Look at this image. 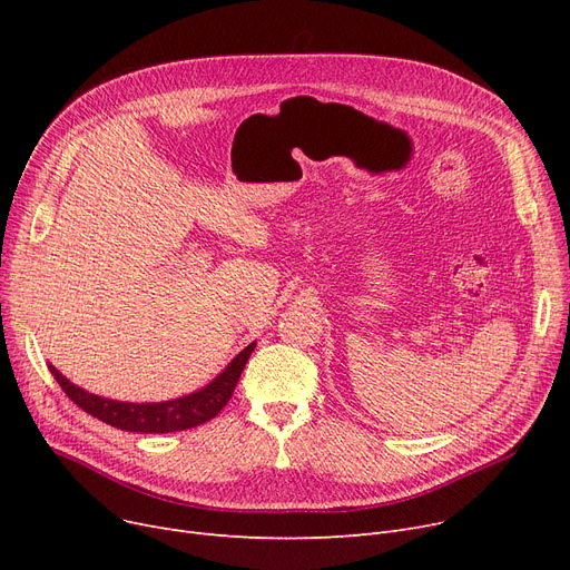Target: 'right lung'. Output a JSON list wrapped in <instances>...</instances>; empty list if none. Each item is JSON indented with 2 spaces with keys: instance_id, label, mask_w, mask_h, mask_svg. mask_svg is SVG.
<instances>
[{
  "instance_id": "right-lung-1",
  "label": "right lung",
  "mask_w": 570,
  "mask_h": 570,
  "mask_svg": "<svg viewBox=\"0 0 570 570\" xmlns=\"http://www.w3.org/2000/svg\"><path fill=\"white\" fill-rule=\"evenodd\" d=\"M256 348V342H252L247 348L239 351L228 367L209 381L200 391L177 397L170 402H153V404H131V402H117L106 400L99 395H92L82 391V387L73 385L67 376L59 374L52 365H48L50 374L57 379L59 387L69 395L73 404H78L89 415L99 417L101 423L112 425L125 432H140V434H168V432H183L198 428L213 417L228 404L235 385L243 374L252 351Z\"/></svg>"
}]
</instances>
